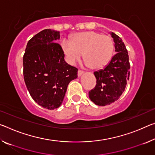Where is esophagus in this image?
I'll return each mask as SVG.
<instances>
[{
  "label": "esophagus",
  "instance_id": "34e87169",
  "mask_svg": "<svg viewBox=\"0 0 155 155\" xmlns=\"http://www.w3.org/2000/svg\"><path fill=\"white\" fill-rule=\"evenodd\" d=\"M83 74H84V72H83L81 70H78V77H81V76H82Z\"/></svg>",
  "mask_w": 155,
  "mask_h": 155
}]
</instances>
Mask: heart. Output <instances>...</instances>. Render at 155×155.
Listing matches in <instances>:
<instances>
[{
  "instance_id": "heart-1",
  "label": "heart",
  "mask_w": 155,
  "mask_h": 155,
  "mask_svg": "<svg viewBox=\"0 0 155 155\" xmlns=\"http://www.w3.org/2000/svg\"><path fill=\"white\" fill-rule=\"evenodd\" d=\"M61 45L69 63L74 64L83 54L85 64L93 69L106 65L114 51L112 38L94 31L78 33L72 40L63 38Z\"/></svg>"
}]
</instances>
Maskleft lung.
<instances>
[{
    "label": "left lung",
    "instance_id": "8db88e82",
    "mask_svg": "<svg viewBox=\"0 0 155 155\" xmlns=\"http://www.w3.org/2000/svg\"><path fill=\"white\" fill-rule=\"evenodd\" d=\"M110 35L117 53L104 69L94 72L97 85L89 92L90 100L100 106L110 105L119 99L130 77V66L125 44L116 34L110 32Z\"/></svg>",
    "mask_w": 155,
    "mask_h": 155
}]
</instances>
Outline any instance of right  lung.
<instances>
[{
	"instance_id": "1",
	"label": "right lung",
	"mask_w": 155,
	"mask_h": 155,
	"mask_svg": "<svg viewBox=\"0 0 155 155\" xmlns=\"http://www.w3.org/2000/svg\"><path fill=\"white\" fill-rule=\"evenodd\" d=\"M60 32L46 29L33 36L23 56L24 81L35 102L48 110L62 104L68 85L78 77V69L65 61L58 42Z\"/></svg>"
}]
</instances>
